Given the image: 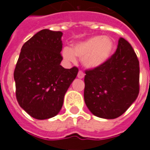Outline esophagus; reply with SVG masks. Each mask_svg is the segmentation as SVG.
<instances>
[{"label":"esophagus","instance_id":"34e87169","mask_svg":"<svg viewBox=\"0 0 150 150\" xmlns=\"http://www.w3.org/2000/svg\"><path fill=\"white\" fill-rule=\"evenodd\" d=\"M84 75H85L84 73L82 71H79L77 77H78L79 79H83V78H84Z\"/></svg>","mask_w":150,"mask_h":150}]
</instances>
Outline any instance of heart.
<instances>
[{
    "instance_id": "obj_1",
    "label": "heart",
    "mask_w": 150,
    "mask_h": 150,
    "mask_svg": "<svg viewBox=\"0 0 150 150\" xmlns=\"http://www.w3.org/2000/svg\"><path fill=\"white\" fill-rule=\"evenodd\" d=\"M114 49L113 40L109 37L94 36L76 43L73 48L62 50L63 58L69 62L76 61V56L82 58L83 65L89 69L100 67L108 61Z\"/></svg>"
}]
</instances>
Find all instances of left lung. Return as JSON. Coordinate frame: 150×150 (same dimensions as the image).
Instances as JSON below:
<instances>
[{
	"instance_id": "obj_1",
	"label": "left lung",
	"mask_w": 150,
	"mask_h": 150,
	"mask_svg": "<svg viewBox=\"0 0 150 150\" xmlns=\"http://www.w3.org/2000/svg\"><path fill=\"white\" fill-rule=\"evenodd\" d=\"M85 74V104L96 116L117 118L138 96V59L123 38L108 61L100 67L86 71Z\"/></svg>"
}]
</instances>
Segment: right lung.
<instances>
[{
    "instance_id": "obj_1",
    "label": "right lung",
    "mask_w": 150,
    "mask_h": 150,
    "mask_svg": "<svg viewBox=\"0 0 150 150\" xmlns=\"http://www.w3.org/2000/svg\"><path fill=\"white\" fill-rule=\"evenodd\" d=\"M62 33L45 29L22 46L13 77L19 105L38 120L54 117L60 112L67 89L79 69H65L62 57Z\"/></svg>"
}]
</instances>
